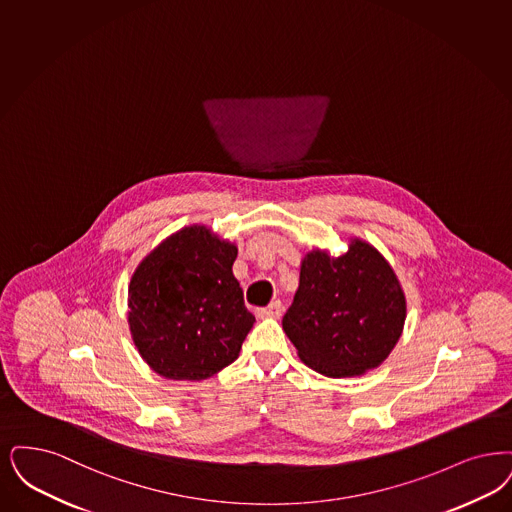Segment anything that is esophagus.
Instances as JSON below:
<instances>
[{
    "label": "esophagus",
    "mask_w": 512,
    "mask_h": 512,
    "mask_svg": "<svg viewBox=\"0 0 512 512\" xmlns=\"http://www.w3.org/2000/svg\"><path fill=\"white\" fill-rule=\"evenodd\" d=\"M284 312V305L280 301H272L268 307L259 308L257 316L259 318H280Z\"/></svg>",
    "instance_id": "34e87169"
}]
</instances>
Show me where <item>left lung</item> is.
<instances>
[{"label":"left lung","instance_id":"1","mask_svg":"<svg viewBox=\"0 0 512 512\" xmlns=\"http://www.w3.org/2000/svg\"><path fill=\"white\" fill-rule=\"evenodd\" d=\"M404 320L406 297L394 270L375 247L354 240L337 259L308 253L282 326L308 368L354 377L385 362Z\"/></svg>","mask_w":512,"mask_h":512}]
</instances>
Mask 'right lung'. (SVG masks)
Instances as JSON below:
<instances>
[{
    "label": "right lung",
    "mask_w": 512,
    "mask_h": 512,
    "mask_svg": "<svg viewBox=\"0 0 512 512\" xmlns=\"http://www.w3.org/2000/svg\"><path fill=\"white\" fill-rule=\"evenodd\" d=\"M238 249L205 226L169 236L129 284V328L144 362L167 379L202 381L226 368L255 316L232 274Z\"/></svg>",
    "instance_id": "add662e5"
}]
</instances>
